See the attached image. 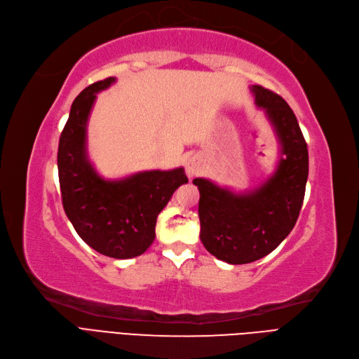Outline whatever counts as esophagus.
<instances>
[{
	"instance_id": "1",
	"label": "esophagus",
	"mask_w": 359,
	"mask_h": 359,
	"mask_svg": "<svg viewBox=\"0 0 359 359\" xmlns=\"http://www.w3.org/2000/svg\"><path fill=\"white\" fill-rule=\"evenodd\" d=\"M203 170V160L201 156H191L187 158V162H185V172H187L189 177H196L202 174Z\"/></svg>"
}]
</instances>
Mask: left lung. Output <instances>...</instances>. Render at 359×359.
Listing matches in <instances>:
<instances>
[{"label": "left lung", "instance_id": "obj_1", "mask_svg": "<svg viewBox=\"0 0 359 359\" xmlns=\"http://www.w3.org/2000/svg\"><path fill=\"white\" fill-rule=\"evenodd\" d=\"M251 90L280 144L276 170L239 194L205 178L193 180L201 193V241L229 264L252 263L278 248L297 222L309 174L307 144L290 105L263 86Z\"/></svg>", "mask_w": 359, "mask_h": 359}]
</instances>
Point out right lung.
I'll return each mask as SVG.
<instances>
[{
    "label": "right lung",
    "instance_id": "1",
    "mask_svg": "<svg viewBox=\"0 0 359 359\" xmlns=\"http://www.w3.org/2000/svg\"><path fill=\"white\" fill-rule=\"evenodd\" d=\"M114 81H96L74 100L59 138L57 170L62 205L79 236L102 255L126 259L150 248L157 215L189 180L182 168L144 170L121 180L97 175L86 148L88 120L96 93Z\"/></svg>",
    "mask_w": 359,
    "mask_h": 359
}]
</instances>
